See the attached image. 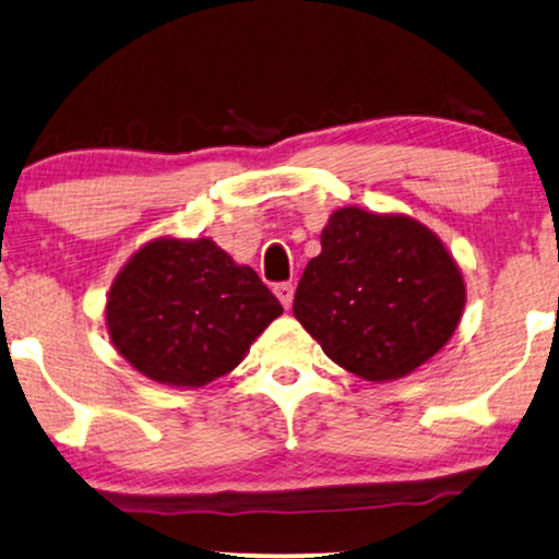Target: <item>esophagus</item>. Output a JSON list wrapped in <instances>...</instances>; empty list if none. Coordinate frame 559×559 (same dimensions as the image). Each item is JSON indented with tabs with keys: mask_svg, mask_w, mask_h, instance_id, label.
I'll return each mask as SVG.
<instances>
[{
	"mask_svg": "<svg viewBox=\"0 0 559 559\" xmlns=\"http://www.w3.org/2000/svg\"><path fill=\"white\" fill-rule=\"evenodd\" d=\"M274 295L280 297L282 308H285V310L293 308V300H295V287H293V282H282V285L274 287Z\"/></svg>",
	"mask_w": 559,
	"mask_h": 559,
	"instance_id": "esophagus-1",
	"label": "esophagus"
}]
</instances>
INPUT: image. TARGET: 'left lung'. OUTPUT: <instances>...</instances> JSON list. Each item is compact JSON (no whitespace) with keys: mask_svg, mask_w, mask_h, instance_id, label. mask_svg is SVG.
Wrapping results in <instances>:
<instances>
[{"mask_svg":"<svg viewBox=\"0 0 559 559\" xmlns=\"http://www.w3.org/2000/svg\"><path fill=\"white\" fill-rule=\"evenodd\" d=\"M293 312L333 364L366 381L409 377L453 338L465 280L440 236L404 213H331Z\"/></svg>","mask_w":559,"mask_h":559,"instance_id":"8db88e82","label":"left lung"}]
</instances>
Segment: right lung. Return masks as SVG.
I'll list each match as a JSON object with an SVG mask.
<instances>
[{
	"label": "right lung",
	"instance_id": "right-lung-1",
	"mask_svg": "<svg viewBox=\"0 0 559 559\" xmlns=\"http://www.w3.org/2000/svg\"><path fill=\"white\" fill-rule=\"evenodd\" d=\"M280 316L282 305L259 274L209 236L142 243L114 277L104 308L121 358L175 389L226 377Z\"/></svg>",
	"mask_w": 559,
	"mask_h": 559
}]
</instances>
